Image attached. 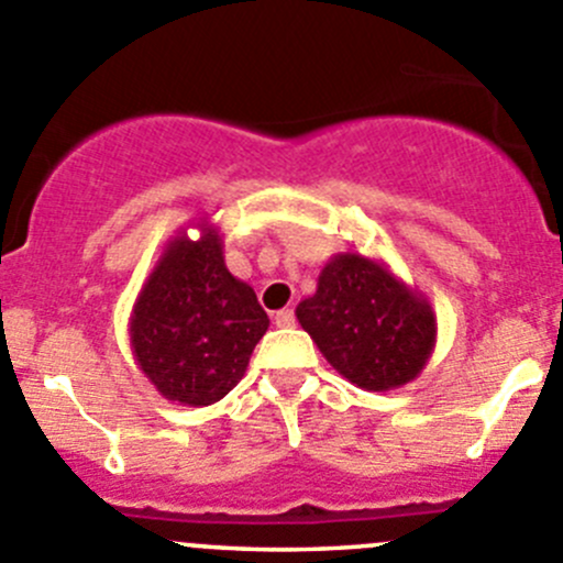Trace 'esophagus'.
<instances>
[{"label": "esophagus", "instance_id": "esophagus-1", "mask_svg": "<svg viewBox=\"0 0 563 563\" xmlns=\"http://www.w3.org/2000/svg\"><path fill=\"white\" fill-rule=\"evenodd\" d=\"M294 321H297V318H294V310L291 308H283V310H277L275 313V327H294Z\"/></svg>", "mask_w": 563, "mask_h": 563}]
</instances>
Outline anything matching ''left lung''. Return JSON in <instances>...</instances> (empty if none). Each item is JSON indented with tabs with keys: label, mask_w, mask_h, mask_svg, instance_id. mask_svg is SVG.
Segmentation results:
<instances>
[{
	"label": "left lung",
	"mask_w": 563,
	"mask_h": 563,
	"mask_svg": "<svg viewBox=\"0 0 563 563\" xmlns=\"http://www.w3.org/2000/svg\"><path fill=\"white\" fill-rule=\"evenodd\" d=\"M297 321L323 360L367 391L413 382L439 334L428 299L362 253H338L323 264L316 294L297 305Z\"/></svg>",
	"instance_id": "1"
}]
</instances>
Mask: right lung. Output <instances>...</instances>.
Returning a JSON list of instances; mask_svg holds the SVG:
<instances>
[{
	"instance_id": "obj_1",
	"label": "right lung",
	"mask_w": 563,
	"mask_h": 563,
	"mask_svg": "<svg viewBox=\"0 0 563 563\" xmlns=\"http://www.w3.org/2000/svg\"><path fill=\"white\" fill-rule=\"evenodd\" d=\"M168 242L130 313V345L141 373L166 400L212 406L247 371L269 318L223 258V236L207 218Z\"/></svg>"
}]
</instances>
